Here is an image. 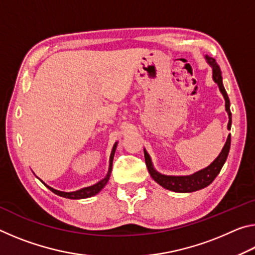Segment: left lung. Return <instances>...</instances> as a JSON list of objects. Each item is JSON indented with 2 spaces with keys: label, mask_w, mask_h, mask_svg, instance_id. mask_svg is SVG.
<instances>
[{
  "label": "left lung",
  "mask_w": 255,
  "mask_h": 255,
  "mask_svg": "<svg viewBox=\"0 0 255 255\" xmlns=\"http://www.w3.org/2000/svg\"><path fill=\"white\" fill-rule=\"evenodd\" d=\"M206 59H207V63L213 67V79L215 81V83H217L224 99H225V109L228 114V118H230V120H228L227 128L231 129V126H232V112L230 109L231 103L226 93V90L223 85L221 67L218 66V64L216 63V60L214 58L209 57V56H206ZM230 148H231V135H228L227 140L225 145H224L221 154L218 155L217 158H216L209 166H207L205 169L198 171L191 175H182V176L164 175V174L158 173V172L153 167L152 159H150L148 153L146 152L145 149H144V155H145L146 166H147L149 174L154 179L155 182H157L159 185H162L163 188L171 190V191H174V192H193V191H197V190L208 187V185L213 182L216 176H217L219 174V172H221L224 163L226 162L228 153H230Z\"/></svg>",
  "instance_id": "obj_1"
}]
</instances>
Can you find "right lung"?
Segmentation results:
<instances>
[{
  "label": "right lung",
  "instance_id": "1",
  "mask_svg": "<svg viewBox=\"0 0 255 255\" xmlns=\"http://www.w3.org/2000/svg\"><path fill=\"white\" fill-rule=\"evenodd\" d=\"M116 148H117V143L114 145V147H112V150H111L110 161H109V170H108L107 176H106L105 179H102L101 181H99L98 183L91 185V187H86V188L80 189V190H77V191H73V192H64V191H58V190H56L54 188L49 187V185H47L46 183L42 182V181H41V182L44 183L46 187L50 190V191H53L55 195L60 196V197H64V198H67V199H84V198H89V197L96 196L97 193L100 192L101 190L105 188V185L108 183V181H109L110 174H111V170H112V161H114Z\"/></svg>",
  "mask_w": 255,
  "mask_h": 255
}]
</instances>
